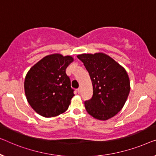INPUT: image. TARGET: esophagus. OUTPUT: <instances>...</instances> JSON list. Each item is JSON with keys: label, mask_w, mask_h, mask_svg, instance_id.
<instances>
[{"label": "esophagus", "mask_w": 156, "mask_h": 156, "mask_svg": "<svg viewBox=\"0 0 156 156\" xmlns=\"http://www.w3.org/2000/svg\"><path fill=\"white\" fill-rule=\"evenodd\" d=\"M80 92H81V90H80V87L78 88V89H77V92L78 93V94H80Z\"/></svg>", "instance_id": "34e87169"}]
</instances>
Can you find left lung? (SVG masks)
<instances>
[{
  "label": "left lung",
  "mask_w": 156,
  "mask_h": 156,
  "mask_svg": "<svg viewBox=\"0 0 156 156\" xmlns=\"http://www.w3.org/2000/svg\"><path fill=\"white\" fill-rule=\"evenodd\" d=\"M77 57L89 73L93 87L92 98L85 101L86 111L99 120L113 117L121 110L129 93L126 71L103 53L82 54Z\"/></svg>",
  "instance_id": "obj_1"
}]
</instances>
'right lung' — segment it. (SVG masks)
<instances>
[{"label":"right lung","instance_id":"obj_1","mask_svg":"<svg viewBox=\"0 0 156 156\" xmlns=\"http://www.w3.org/2000/svg\"><path fill=\"white\" fill-rule=\"evenodd\" d=\"M73 61L71 56H46L31 67L24 80L27 101L43 117H54L66 111L74 96L67 66Z\"/></svg>","mask_w":156,"mask_h":156}]
</instances>
